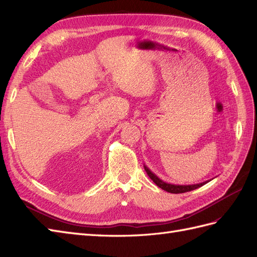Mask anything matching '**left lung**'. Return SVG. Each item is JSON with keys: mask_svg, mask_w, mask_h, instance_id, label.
<instances>
[{"mask_svg": "<svg viewBox=\"0 0 257 257\" xmlns=\"http://www.w3.org/2000/svg\"><path fill=\"white\" fill-rule=\"evenodd\" d=\"M144 169L146 171V173H148L149 177L151 178V180L155 183V184L160 187L161 189L166 190V192L168 193H171V194H182V193H186V192H190V190H194L198 187H201L202 185L207 184L208 182L210 181H206V182H202V183H199V184H192V185H174V184H170V183H167L163 180H160L157 175L155 173H153L148 167H146L144 165Z\"/></svg>", "mask_w": 257, "mask_h": 257, "instance_id": "obj_1", "label": "left lung"}]
</instances>
